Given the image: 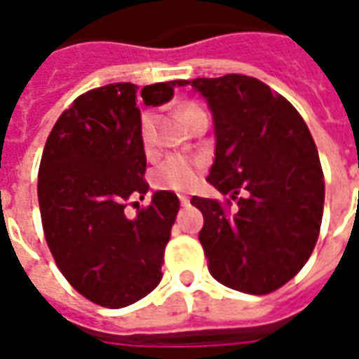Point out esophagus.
Wrapping results in <instances>:
<instances>
[{"instance_id": "1", "label": "esophagus", "mask_w": 359, "mask_h": 359, "mask_svg": "<svg viewBox=\"0 0 359 359\" xmlns=\"http://www.w3.org/2000/svg\"><path fill=\"white\" fill-rule=\"evenodd\" d=\"M179 200H180V203H182V205H188V203H190V198H188V196H184V194H179Z\"/></svg>"}]
</instances>
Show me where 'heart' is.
Listing matches in <instances>:
<instances>
[{"label": "heart", "mask_w": 359, "mask_h": 359, "mask_svg": "<svg viewBox=\"0 0 359 359\" xmlns=\"http://www.w3.org/2000/svg\"><path fill=\"white\" fill-rule=\"evenodd\" d=\"M192 107H196V105H188V107H184V111L192 109ZM151 125H154V117H151V113H146L142 117L140 128L142 144H144L146 151L151 149ZM200 169H202V161L198 157L177 154V156H169L157 165L151 172V180H154V187L180 192V190H188V188L194 187Z\"/></svg>", "instance_id": "b5f03b06"}]
</instances>
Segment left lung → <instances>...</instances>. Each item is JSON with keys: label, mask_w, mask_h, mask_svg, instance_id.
Listing matches in <instances>:
<instances>
[{"label": "left lung", "mask_w": 359, "mask_h": 359, "mask_svg": "<svg viewBox=\"0 0 359 359\" xmlns=\"http://www.w3.org/2000/svg\"><path fill=\"white\" fill-rule=\"evenodd\" d=\"M208 102L215 133L210 180L236 200L234 213L210 198L198 238L211 277L246 294H269L308 262L323 217L325 180L300 113L254 76L180 81ZM242 189L245 194L238 198Z\"/></svg>", "instance_id": "left-lung-1"}]
</instances>
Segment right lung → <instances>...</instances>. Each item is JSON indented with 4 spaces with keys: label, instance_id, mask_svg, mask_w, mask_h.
<instances>
[{
    "label": "right lung",
    "instance_id": "1",
    "mask_svg": "<svg viewBox=\"0 0 359 359\" xmlns=\"http://www.w3.org/2000/svg\"><path fill=\"white\" fill-rule=\"evenodd\" d=\"M179 81L142 88L146 105H163ZM136 84L90 90L51 128L38 172V202L50 252L74 290L103 308H125L161 280V264L179 198L157 190L136 217L126 200L148 192Z\"/></svg>",
    "mask_w": 359,
    "mask_h": 359
}]
</instances>
